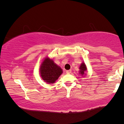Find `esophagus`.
<instances>
[{
    "label": "esophagus",
    "mask_w": 124,
    "mask_h": 124,
    "mask_svg": "<svg viewBox=\"0 0 124 124\" xmlns=\"http://www.w3.org/2000/svg\"><path fill=\"white\" fill-rule=\"evenodd\" d=\"M66 73L67 74H70L71 72H72V70H66Z\"/></svg>",
    "instance_id": "obj_1"
}]
</instances>
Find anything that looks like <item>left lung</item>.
I'll use <instances>...</instances> for the list:
<instances>
[{"label": "left lung", "instance_id": "1", "mask_svg": "<svg viewBox=\"0 0 124 124\" xmlns=\"http://www.w3.org/2000/svg\"><path fill=\"white\" fill-rule=\"evenodd\" d=\"M79 69H80V74H81L82 75H85V73H86L87 70L86 66V65H85V64L84 63H82L81 64Z\"/></svg>", "mask_w": 124, "mask_h": 124}]
</instances>
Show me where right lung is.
<instances>
[{"label":"right lung","instance_id":"obj_1","mask_svg":"<svg viewBox=\"0 0 124 124\" xmlns=\"http://www.w3.org/2000/svg\"><path fill=\"white\" fill-rule=\"evenodd\" d=\"M40 73L44 81L48 83H54L62 73V70L53 61L46 58L41 64Z\"/></svg>","mask_w":124,"mask_h":124}]
</instances>
